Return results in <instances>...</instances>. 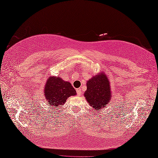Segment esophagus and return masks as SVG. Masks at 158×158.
I'll use <instances>...</instances> for the list:
<instances>
[{
    "mask_svg": "<svg viewBox=\"0 0 158 158\" xmlns=\"http://www.w3.org/2000/svg\"><path fill=\"white\" fill-rule=\"evenodd\" d=\"M81 91H82V90H81V89H76V92H77V94H78V95H81Z\"/></svg>",
    "mask_w": 158,
    "mask_h": 158,
    "instance_id": "34e87169",
    "label": "esophagus"
}]
</instances>
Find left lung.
Instances as JSON below:
<instances>
[{
  "instance_id": "8db88e82",
  "label": "left lung",
  "mask_w": 158,
  "mask_h": 158,
  "mask_svg": "<svg viewBox=\"0 0 158 158\" xmlns=\"http://www.w3.org/2000/svg\"><path fill=\"white\" fill-rule=\"evenodd\" d=\"M86 86L87 89L85 93V97L89 104L96 110L105 107L111 100L109 81L104 73L96 75L88 80Z\"/></svg>"
}]
</instances>
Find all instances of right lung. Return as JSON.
I'll use <instances>...</instances> for the list:
<instances>
[{
  "mask_svg": "<svg viewBox=\"0 0 158 158\" xmlns=\"http://www.w3.org/2000/svg\"><path fill=\"white\" fill-rule=\"evenodd\" d=\"M75 95L76 92L72 85L60 77H50L45 86L44 95L50 107L56 108L63 105L67 98Z\"/></svg>",
  "mask_w": 158,
  "mask_h": 158,
  "instance_id": "obj_1",
  "label": "right lung"
}]
</instances>
